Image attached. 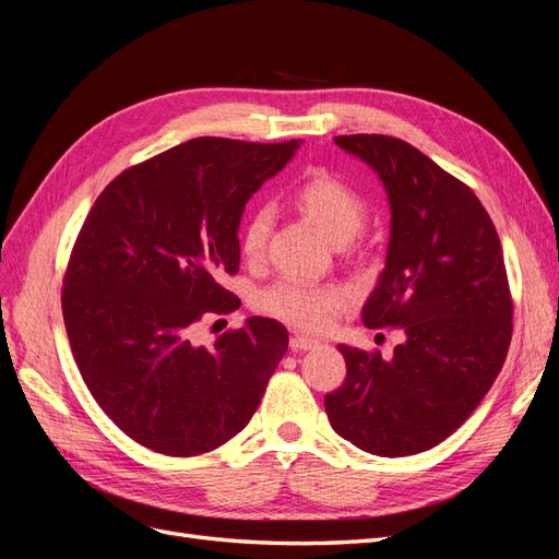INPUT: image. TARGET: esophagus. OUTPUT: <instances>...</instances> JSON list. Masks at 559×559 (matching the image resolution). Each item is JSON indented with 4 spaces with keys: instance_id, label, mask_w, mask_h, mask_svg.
<instances>
[{
    "instance_id": "esophagus-1",
    "label": "esophagus",
    "mask_w": 559,
    "mask_h": 559,
    "mask_svg": "<svg viewBox=\"0 0 559 559\" xmlns=\"http://www.w3.org/2000/svg\"><path fill=\"white\" fill-rule=\"evenodd\" d=\"M289 345H292V349H294V352H308V349L319 347L321 343H319V341H314V337H310V335H294Z\"/></svg>"
}]
</instances>
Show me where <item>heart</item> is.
Listing matches in <instances>:
<instances>
[{"label":"heart","mask_w":559,"mask_h":559,"mask_svg":"<svg viewBox=\"0 0 559 559\" xmlns=\"http://www.w3.org/2000/svg\"><path fill=\"white\" fill-rule=\"evenodd\" d=\"M294 205L331 245L349 242L366 222V202L361 195L326 173H314L300 181L294 191ZM270 230H273V212L267 207L253 210L240 240L247 259L263 257ZM259 308L302 331H324L343 310V296L326 286L284 277L259 294Z\"/></svg>","instance_id":"1"}]
</instances>
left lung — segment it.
Instances as JSON below:
<instances>
[{"instance_id": "left-lung-1", "label": "left lung", "mask_w": 559, "mask_h": 559, "mask_svg": "<svg viewBox=\"0 0 559 559\" xmlns=\"http://www.w3.org/2000/svg\"><path fill=\"white\" fill-rule=\"evenodd\" d=\"M382 181L389 245L364 302L368 329L399 326L392 359L337 345L347 378L324 399L331 427L378 456L438 445L497 380L511 345L513 302L492 218L466 183L386 134L333 140Z\"/></svg>"}]
</instances>
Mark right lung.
<instances>
[{"mask_svg":"<svg viewBox=\"0 0 559 559\" xmlns=\"http://www.w3.org/2000/svg\"><path fill=\"white\" fill-rule=\"evenodd\" d=\"M298 146L189 140L118 175L83 222L62 289L67 335L93 399L140 445L202 454L257 413L286 329L249 317L210 347L191 333L202 314L240 306L218 277L238 273L249 198Z\"/></svg>","mask_w":559,"mask_h":559,"instance_id":"1","label":"right lung"}]
</instances>
